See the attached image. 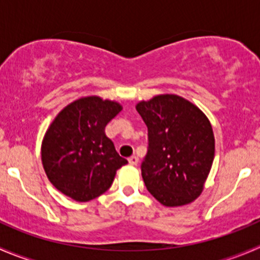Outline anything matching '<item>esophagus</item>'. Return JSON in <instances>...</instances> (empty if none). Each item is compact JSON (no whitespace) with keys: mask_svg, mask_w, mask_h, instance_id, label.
<instances>
[{"mask_svg":"<svg viewBox=\"0 0 260 260\" xmlns=\"http://www.w3.org/2000/svg\"><path fill=\"white\" fill-rule=\"evenodd\" d=\"M128 162H129L131 165H133V166H136V165L138 164V157L137 156H132L128 158Z\"/></svg>","mask_w":260,"mask_h":260,"instance_id":"esophagus-1","label":"esophagus"}]
</instances>
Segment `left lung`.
I'll return each instance as SVG.
<instances>
[{
  "instance_id": "1",
  "label": "left lung",
  "mask_w": 260,
  "mask_h": 260,
  "mask_svg": "<svg viewBox=\"0 0 260 260\" xmlns=\"http://www.w3.org/2000/svg\"><path fill=\"white\" fill-rule=\"evenodd\" d=\"M148 128L141 165L147 190L165 206L192 203L204 190L215 156L208 117L191 102L162 94L136 106Z\"/></svg>"
}]
</instances>
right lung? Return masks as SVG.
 Here are the masks:
<instances>
[{
    "mask_svg": "<svg viewBox=\"0 0 260 260\" xmlns=\"http://www.w3.org/2000/svg\"><path fill=\"white\" fill-rule=\"evenodd\" d=\"M122 111L113 101L84 96L55 117L41 145L50 182L73 200L85 203L111 187L115 172L127 164L106 136V125Z\"/></svg>",
    "mask_w": 260,
    "mask_h": 260,
    "instance_id": "add662e5",
    "label": "right lung"
}]
</instances>
